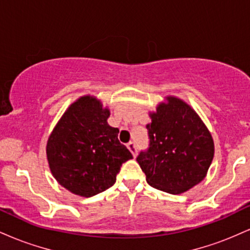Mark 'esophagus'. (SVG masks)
<instances>
[{"label":"esophagus","mask_w":250,"mask_h":250,"mask_svg":"<svg viewBox=\"0 0 250 250\" xmlns=\"http://www.w3.org/2000/svg\"><path fill=\"white\" fill-rule=\"evenodd\" d=\"M127 147L129 150H130V153L133 154V156H136L137 154V149H136V145H135L134 142H129L127 145Z\"/></svg>","instance_id":"esophagus-1"}]
</instances>
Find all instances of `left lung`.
<instances>
[{"mask_svg": "<svg viewBox=\"0 0 250 250\" xmlns=\"http://www.w3.org/2000/svg\"><path fill=\"white\" fill-rule=\"evenodd\" d=\"M166 99L150 113L149 147L136 161L151 187L181 194L206 177L214 157V141L190 105L174 96Z\"/></svg>", "mask_w": 250, "mask_h": 250, "instance_id": "8db88e82", "label": "left lung"}]
</instances>
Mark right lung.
Segmentation results:
<instances>
[{"instance_id": "obj_1", "label": "right lung", "mask_w": 250, "mask_h": 250, "mask_svg": "<svg viewBox=\"0 0 250 250\" xmlns=\"http://www.w3.org/2000/svg\"><path fill=\"white\" fill-rule=\"evenodd\" d=\"M110 111L94 96H82L65 110L51 131L47 159L57 182L80 196L90 197L115 183L122 163L133 155L108 125Z\"/></svg>"}]
</instances>
